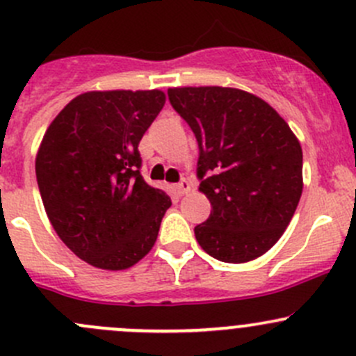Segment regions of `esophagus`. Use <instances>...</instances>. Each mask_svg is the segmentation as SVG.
Masks as SVG:
<instances>
[{"instance_id":"1","label":"esophagus","mask_w":356,"mask_h":356,"mask_svg":"<svg viewBox=\"0 0 356 356\" xmlns=\"http://www.w3.org/2000/svg\"><path fill=\"white\" fill-rule=\"evenodd\" d=\"M189 191H191V184H189L186 179H182L179 184H175V193H177L179 196H184L186 193H189Z\"/></svg>"}]
</instances>
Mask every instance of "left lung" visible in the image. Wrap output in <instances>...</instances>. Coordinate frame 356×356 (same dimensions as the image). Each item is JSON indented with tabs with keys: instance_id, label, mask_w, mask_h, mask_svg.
I'll return each instance as SVG.
<instances>
[{
	"instance_id": "1",
	"label": "left lung",
	"mask_w": 356,
	"mask_h": 356,
	"mask_svg": "<svg viewBox=\"0 0 356 356\" xmlns=\"http://www.w3.org/2000/svg\"><path fill=\"white\" fill-rule=\"evenodd\" d=\"M198 141L200 191L211 213L195 236L210 257L245 264L284 234L303 191V152L267 102L236 88H170Z\"/></svg>"
}]
</instances>
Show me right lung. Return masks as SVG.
Returning a JSON list of instances; mask_svg holds the SVG:
<instances>
[{
  "label": "right lung",
  "instance_id": "1",
  "mask_svg": "<svg viewBox=\"0 0 356 356\" xmlns=\"http://www.w3.org/2000/svg\"><path fill=\"white\" fill-rule=\"evenodd\" d=\"M165 92L88 91L46 129L35 177L53 229L81 260L125 270L152 251L172 201L139 174V141Z\"/></svg>",
  "mask_w": 356,
  "mask_h": 356
}]
</instances>
